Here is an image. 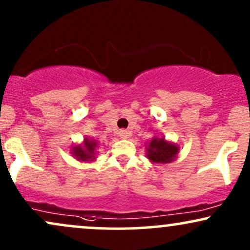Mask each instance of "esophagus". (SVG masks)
Segmentation results:
<instances>
[{"label": "esophagus", "instance_id": "obj_1", "mask_svg": "<svg viewBox=\"0 0 250 250\" xmlns=\"http://www.w3.org/2000/svg\"><path fill=\"white\" fill-rule=\"evenodd\" d=\"M119 135H120V137H121V139L127 140L129 137V131L128 130H120Z\"/></svg>", "mask_w": 250, "mask_h": 250}]
</instances>
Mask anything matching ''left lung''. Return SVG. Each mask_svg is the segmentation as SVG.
I'll list each match as a JSON object with an SVG mask.
<instances>
[{
    "mask_svg": "<svg viewBox=\"0 0 250 250\" xmlns=\"http://www.w3.org/2000/svg\"><path fill=\"white\" fill-rule=\"evenodd\" d=\"M180 151V146L168 141L165 136H155L146 146V155L150 162L157 165L171 163L177 159Z\"/></svg>",
    "mask_w": 250,
    "mask_h": 250,
    "instance_id": "left-lung-1",
    "label": "left lung"
}]
</instances>
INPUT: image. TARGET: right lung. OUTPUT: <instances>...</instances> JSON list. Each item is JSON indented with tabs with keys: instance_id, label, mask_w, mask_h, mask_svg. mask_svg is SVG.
<instances>
[{
	"instance_id": "obj_1",
	"label": "right lung",
	"mask_w": 250,
	"mask_h": 250,
	"mask_svg": "<svg viewBox=\"0 0 250 250\" xmlns=\"http://www.w3.org/2000/svg\"><path fill=\"white\" fill-rule=\"evenodd\" d=\"M99 143L96 140L85 136L82 143H77L70 148V153L80 162H93L96 160V148Z\"/></svg>"
}]
</instances>
